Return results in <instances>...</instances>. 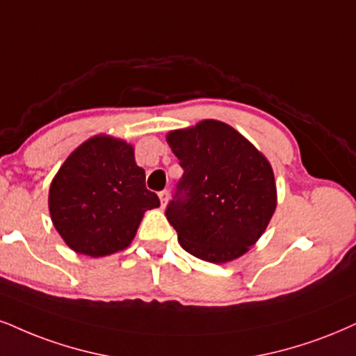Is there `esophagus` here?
I'll return each instance as SVG.
<instances>
[{
  "label": "esophagus",
  "instance_id": "esophagus-1",
  "mask_svg": "<svg viewBox=\"0 0 356 356\" xmlns=\"http://www.w3.org/2000/svg\"><path fill=\"white\" fill-rule=\"evenodd\" d=\"M158 198H160V201H161V206H165L166 201H168V191H166V190L160 191V193H158Z\"/></svg>",
  "mask_w": 356,
  "mask_h": 356
}]
</instances>
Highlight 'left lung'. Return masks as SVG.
Wrapping results in <instances>:
<instances>
[{
	"label": "left lung",
	"mask_w": 356,
	"mask_h": 356,
	"mask_svg": "<svg viewBox=\"0 0 356 356\" xmlns=\"http://www.w3.org/2000/svg\"><path fill=\"white\" fill-rule=\"evenodd\" d=\"M183 177L165 216L181 248L208 262L243 256L269 225L275 183L269 161L218 120L168 134Z\"/></svg>",
	"instance_id": "8db88e82"
}]
</instances>
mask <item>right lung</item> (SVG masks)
Instances as JSON below:
<instances>
[{"mask_svg":"<svg viewBox=\"0 0 356 356\" xmlns=\"http://www.w3.org/2000/svg\"><path fill=\"white\" fill-rule=\"evenodd\" d=\"M160 200L145 186V171L124 140L94 137L64 161L52 179L49 213L69 248L100 257L135 238L143 213Z\"/></svg>","mask_w":356,"mask_h":356,"instance_id":"right-lung-1","label":"right lung"}]
</instances>
